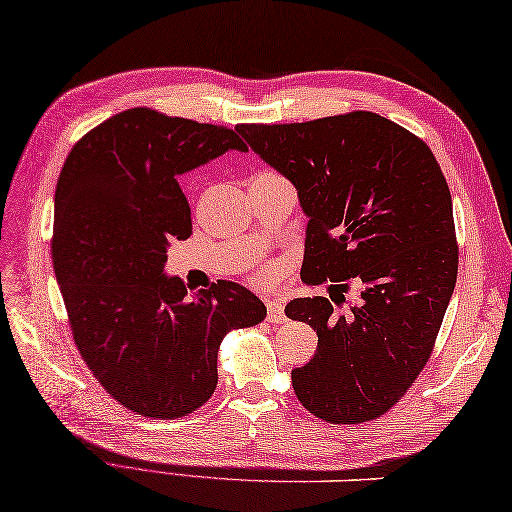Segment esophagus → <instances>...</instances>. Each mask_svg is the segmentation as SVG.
Wrapping results in <instances>:
<instances>
[{
    "instance_id": "1",
    "label": "esophagus",
    "mask_w": 512,
    "mask_h": 512,
    "mask_svg": "<svg viewBox=\"0 0 512 512\" xmlns=\"http://www.w3.org/2000/svg\"><path fill=\"white\" fill-rule=\"evenodd\" d=\"M267 316L272 323H283L285 321V307L278 298H269L267 301Z\"/></svg>"
}]
</instances>
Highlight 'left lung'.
<instances>
[{
	"instance_id": "1",
	"label": "left lung",
	"mask_w": 512,
	"mask_h": 512,
	"mask_svg": "<svg viewBox=\"0 0 512 512\" xmlns=\"http://www.w3.org/2000/svg\"><path fill=\"white\" fill-rule=\"evenodd\" d=\"M238 133L296 187L307 216L303 281L361 287L347 316L325 296L287 303V318L318 334L310 363L292 370L296 397L330 423L379 419L428 363L455 292L459 249L439 162L370 111Z\"/></svg>"
}]
</instances>
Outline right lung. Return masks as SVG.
Masks as SVG:
<instances>
[{
	"label": "right lung",
	"instance_id": "obj_1",
	"mask_svg": "<svg viewBox=\"0 0 512 512\" xmlns=\"http://www.w3.org/2000/svg\"><path fill=\"white\" fill-rule=\"evenodd\" d=\"M231 149L247 151L238 129L138 106L86 133L57 180L51 256L75 345L142 417L178 419L207 403L220 341L267 314L238 283L189 296L165 274L169 243L191 234L178 178Z\"/></svg>",
	"mask_w": 512,
	"mask_h": 512
}]
</instances>
